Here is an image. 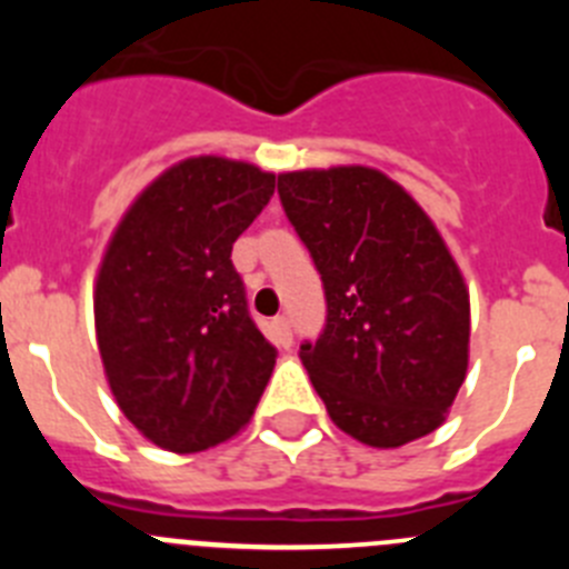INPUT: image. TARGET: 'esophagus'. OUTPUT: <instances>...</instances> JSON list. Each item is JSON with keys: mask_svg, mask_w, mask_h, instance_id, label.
Wrapping results in <instances>:
<instances>
[{"mask_svg": "<svg viewBox=\"0 0 569 569\" xmlns=\"http://www.w3.org/2000/svg\"><path fill=\"white\" fill-rule=\"evenodd\" d=\"M273 339H276V345H281V347H290V341H293V333H290V321H288V316H279V319L273 321Z\"/></svg>", "mask_w": 569, "mask_h": 569, "instance_id": "34e87169", "label": "esophagus"}]
</instances>
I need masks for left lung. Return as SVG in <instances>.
<instances>
[{
  "label": "left lung",
  "instance_id": "obj_1",
  "mask_svg": "<svg viewBox=\"0 0 569 569\" xmlns=\"http://www.w3.org/2000/svg\"><path fill=\"white\" fill-rule=\"evenodd\" d=\"M279 199L325 284L299 356L333 425L381 450L433 433L467 376L470 296L430 216L361 164L281 173Z\"/></svg>",
  "mask_w": 569,
  "mask_h": 569
}]
</instances>
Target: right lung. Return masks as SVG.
<instances>
[{
	"label": "right lung",
	"mask_w": 569,
	"mask_h": 569,
	"mask_svg": "<svg viewBox=\"0 0 569 569\" xmlns=\"http://www.w3.org/2000/svg\"><path fill=\"white\" fill-rule=\"evenodd\" d=\"M273 188L256 164L193 156L136 196L108 241L93 290L104 376L130 425L170 453L239 433L273 373L230 261Z\"/></svg>",
	"instance_id": "1"
}]
</instances>
